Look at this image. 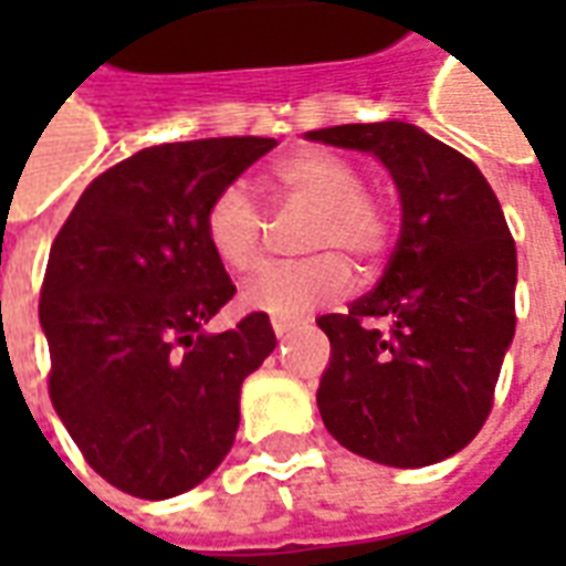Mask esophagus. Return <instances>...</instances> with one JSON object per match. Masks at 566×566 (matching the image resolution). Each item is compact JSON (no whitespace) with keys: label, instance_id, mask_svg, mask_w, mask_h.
I'll return each instance as SVG.
<instances>
[{"label":"esophagus","instance_id":"esophagus-1","mask_svg":"<svg viewBox=\"0 0 566 566\" xmlns=\"http://www.w3.org/2000/svg\"><path fill=\"white\" fill-rule=\"evenodd\" d=\"M296 321H284V318H272V331H275V336H287V333L294 331Z\"/></svg>","mask_w":566,"mask_h":566}]
</instances>
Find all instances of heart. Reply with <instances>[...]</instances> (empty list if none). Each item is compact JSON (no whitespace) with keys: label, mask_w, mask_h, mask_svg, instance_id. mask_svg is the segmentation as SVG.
<instances>
[{"label":"heart","mask_w":566,"mask_h":566,"mask_svg":"<svg viewBox=\"0 0 566 566\" xmlns=\"http://www.w3.org/2000/svg\"><path fill=\"white\" fill-rule=\"evenodd\" d=\"M272 181L284 199L315 209L306 248L321 251L306 260L270 263L248 279L242 303L272 318L296 321L312 308L331 306L352 291L355 258L364 266L388 254L394 214L388 202L364 190L355 163L321 148H303L275 163ZM206 239L227 270L251 272L266 258V218L245 185H227L206 209Z\"/></svg>","instance_id":"1"}]
</instances>
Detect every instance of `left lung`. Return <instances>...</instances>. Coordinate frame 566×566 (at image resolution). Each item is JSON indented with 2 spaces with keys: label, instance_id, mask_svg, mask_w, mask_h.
<instances>
[{
  "label": "left lung",
  "instance_id": "left-lung-1",
  "mask_svg": "<svg viewBox=\"0 0 566 566\" xmlns=\"http://www.w3.org/2000/svg\"><path fill=\"white\" fill-rule=\"evenodd\" d=\"M367 150L400 190V239L379 284L321 315L331 367L318 409L333 439L385 467L451 458L482 430L515 336V242L473 160L403 120L312 129Z\"/></svg>",
  "mask_w": 566,
  "mask_h": 566
}]
</instances>
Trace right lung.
<instances>
[{
    "mask_svg": "<svg viewBox=\"0 0 566 566\" xmlns=\"http://www.w3.org/2000/svg\"><path fill=\"white\" fill-rule=\"evenodd\" d=\"M272 148L227 136L136 150L93 178L51 245L39 300L51 403L84 461L133 497H175L214 473L242 381L275 348L263 312L202 331L235 294L206 209Z\"/></svg>",
    "mask_w": 566,
    "mask_h": 566,
    "instance_id": "obj_1",
    "label": "right lung"
}]
</instances>
